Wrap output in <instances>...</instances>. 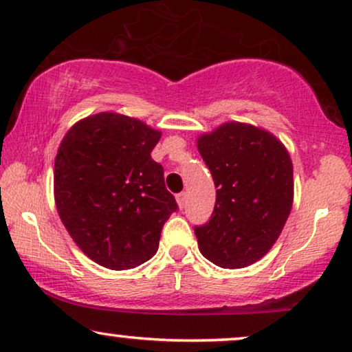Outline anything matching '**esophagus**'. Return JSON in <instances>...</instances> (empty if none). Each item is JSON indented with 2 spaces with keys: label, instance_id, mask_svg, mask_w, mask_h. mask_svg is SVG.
Here are the masks:
<instances>
[{
  "label": "esophagus",
  "instance_id": "34e87169",
  "mask_svg": "<svg viewBox=\"0 0 352 352\" xmlns=\"http://www.w3.org/2000/svg\"><path fill=\"white\" fill-rule=\"evenodd\" d=\"M177 202H178V206H180V209H183V207H185V202H186V192L185 191L178 192V195H177Z\"/></svg>",
  "mask_w": 352,
  "mask_h": 352
}]
</instances>
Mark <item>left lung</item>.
<instances>
[{
  "instance_id": "1",
  "label": "left lung",
  "mask_w": 352,
  "mask_h": 352,
  "mask_svg": "<svg viewBox=\"0 0 352 352\" xmlns=\"http://www.w3.org/2000/svg\"><path fill=\"white\" fill-rule=\"evenodd\" d=\"M217 188L201 254L220 268H244L273 247L294 202V167L284 145L258 127L226 122L197 140Z\"/></svg>"
}]
</instances>
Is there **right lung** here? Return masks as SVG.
I'll list each match as a JSON object with an SVG mask.
<instances>
[{"mask_svg": "<svg viewBox=\"0 0 352 352\" xmlns=\"http://www.w3.org/2000/svg\"><path fill=\"white\" fill-rule=\"evenodd\" d=\"M161 132L133 118L98 113L63 137L54 167L62 223L89 258L131 270L157 252L162 226L178 209L151 151Z\"/></svg>", "mask_w": 352, "mask_h": 352, "instance_id": "add662e5", "label": "right lung"}]
</instances>
